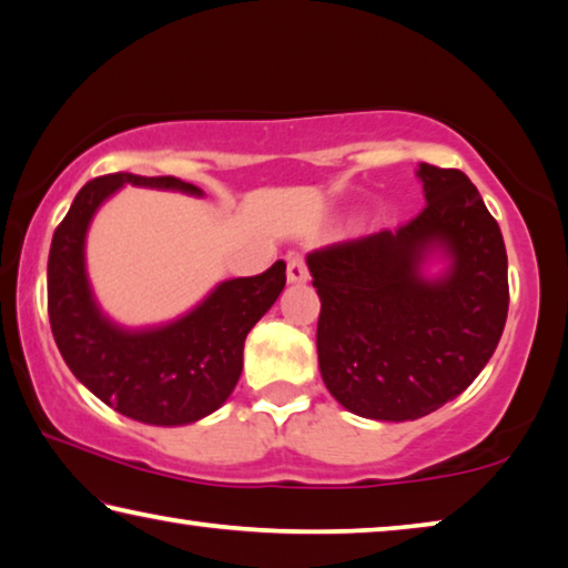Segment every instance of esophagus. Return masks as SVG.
I'll list each match as a JSON object with an SVG mask.
<instances>
[{"instance_id":"34e87169","label":"esophagus","mask_w":568,"mask_h":568,"mask_svg":"<svg viewBox=\"0 0 568 568\" xmlns=\"http://www.w3.org/2000/svg\"><path fill=\"white\" fill-rule=\"evenodd\" d=\"M287 281L291 283L308 281V265H305V257L298 255V252L287 255Z\"/></svg>"}]
</instances>
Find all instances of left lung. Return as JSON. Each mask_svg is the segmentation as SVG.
<instances>
[{
	"instance_id": "1",
	"label": "left lung",
	"mask_w": 568,
	"mask_h": 568,
	"mask_svg": "<svg viewBox=\"0 0 568 568\" xmlns=\"http://www.w3.org/2000/svg\"><path fill=\"white\" fill-rule=\"evenodd\" d=\"M425 210L397 230L313 250L318 364L341 407L407 422L463 394L508 318V255L498 222L460 169L419 164ZM443 251L450 265L425 278Z\"/></svg>"
}]
</instances>
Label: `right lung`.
Wrapping results in <instances>:
<instances>
[{"instance_id":"add662e5","label":"right lung","mask_w":568,"mask_h":568,"mask_svg":"<svg viewBox=\"0 0 568 568\" xmlns=\"http://www.w3.org/2000/svg\"><path fill=\"white\" fill-rule=\"evenodd\" d=\"M123 184L174 189L202 196L176 176L108 174L80 189L52 235L48 313L62 358L98 399L143 425H192L220 409L242 374L252 326L285 287V263L224 281L186 316L156 328L129 331L105 318L85 275V232L108 196Z\"/></svg>"}]
</instances>
